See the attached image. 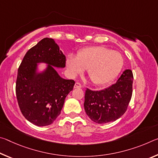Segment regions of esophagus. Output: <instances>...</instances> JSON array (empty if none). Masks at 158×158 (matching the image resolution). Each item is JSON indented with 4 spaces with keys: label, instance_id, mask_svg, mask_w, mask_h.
Masks as SVG:
<instances>
[{
    "label": "esophagus",
    "instance_id": "34e87169",
    "mask_svg": "<svg viewBox=\"0 0 158 158\" xmlns=\"http://www.w3.org/2000/svg\"><path fill=\"white\" fill-rule=\"evenodd\" d=\"M74 88V89H80V88H81V85L79 83H75Z\"/></svg>",
    "mask_w": 158,
    "mask_h": 158
}]
</instances>
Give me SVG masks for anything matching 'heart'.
<instances>
[{"label":"heart","instance_id":"b5f03b06","mask_svg":"<svg viewBox=\"0 0 158 158\" xmlns=\"http://www.w3.org/2000/svg\"><path fill=\"white\" fill-rule=\"evenodd\" d=\"M123 65L121 53L103 47L84 48L75 56L69 55L66 68L69 76L75 77L86 69L88 75L95 85L108 84L118 75Z\"/></svg>","mask_w":158,"mask_h":158}]
</instances>
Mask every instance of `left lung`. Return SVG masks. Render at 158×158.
<instances>
[{"mask_svg":"<svg viewBox=\"0 0 158 158\" xmlns=\"http://www.w3.org/2000/svg\"><path fill=\"white\" fill-rule=\"evenodd\" d=\"M132 72L127 69L107 89L96 91L87 89L84 104L87 116L99 124L118 119L126 111L132 98Z\"/></svg>","mask_w":158,"mask_h":158,"instance_id":"1","label":"left lung"}]
</instances>
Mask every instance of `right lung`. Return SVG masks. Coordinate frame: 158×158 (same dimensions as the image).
I'll return each instance as SVG.
<instances>
[{
	"mask_svg": "<svg viewBox=\"0 0 158 158\" xmlns=\"http://www.w3.org/2000/svg\"><path fill=\"white\" fill-rule=\"evenodd\" d=\"M44 64L41 70L40 64ZM65 67V56L52 38L45 37L26 53L18 69L16 94L21 113L37 126H47L59 116L74 80L56 69Z\"/></svg>",
	"mask_w": 158,
	"mask_h": 158,
	"instance_id": "right-lung-1",
	"label": "right lung"
}]
</instances>
